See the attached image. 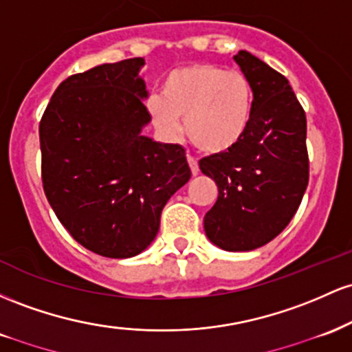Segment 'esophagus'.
<instances>
[{
  "label": "esophagus",
  "mask_w": 352,
  "mask_h": 352,
  "mask_svg": "<svg viewBox=\"0 0 352 352\" xmlns=\"http://www.w3.org/2000/svg\"><path fill=\"white\" fill-rule=\"evenodd\" d=\"M188 164H189V168H191L192 175H197V173H199V166H197V161L195 160V157L188 156Z\"/></svg>",
  "instance_id": "esophagus-1"
}]
</instances>
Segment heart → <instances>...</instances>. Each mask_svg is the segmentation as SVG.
<instances>
[{"label":"heart","instance_id":"b5f03b06","mask_svg":"<svg viewBox=\"0 0 352 352\" xmlns=\"http://www.w3.org/2000/svg\"><path fill=\"white\" fill-rule=\"evenodd\" d=\"M148 113L164 134H175L177 118L184 120V133L197 148L209 155H224L250 129L254 89L241 71L192 63L166 74L160 98L148 101Z\"/></svg>","mask_w":352,"mask_h":352}]
</instances>
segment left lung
<instances>
[{"instance_id":"8db88e82","label":"left lung","mask_w":352,"mask_h":352,"mask_svg":"<svg viewBox=\"0 0 352 352\" xmlns=\"http://www.w3.org/2000/svg\"><path fill=\"white\" fill-rule=\"evenodd\" d=\"M234 61L252 82L254 113L234 149L199 161L219 191L204 231L221 250L252 251L274 239L301 204L309 181L306 114L281 73L248 51Z\"/></svg>"}]
</instances>
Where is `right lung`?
<instances>
[{
	"instance_id": "obj_1",
	"label": "right lung",
	"mask_w": 352,
	"mask_h": 352,
	"mask_svg": "<svg viewBox=\"0 0 352 352\" xmlns=\"http://www.w3.org/2000/svg\"><path fill=\"white\" fill-rule=\"evenodd\" d=\"M143 66L131 58L73 74L39 123L48 203L81 246L104 258L143 252L164 204L191 177L183 146L143 134L151 123Z\"/></svg>"
}]
</instances>
